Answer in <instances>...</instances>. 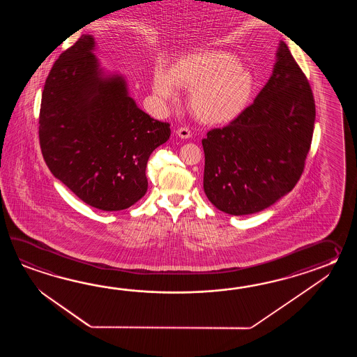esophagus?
Segmentation results:
<instances>
[{
  "mask_svg": "<svg viewBox=\"0 0 357 357\" xmlns=\"http://www.w3.org/2000/svg\"><path fill=\"white\" fill-rule=\"evenodd\" d=\"M176 134L181 137V139H189V137H191V131H190V129H188V128H180V129H177Z\"/></svg>",
  "mask_w": 357,
  "mask_h": 357,
  "instance_id": "34e87169",
  "label": "esophagus"
}]
</instances>
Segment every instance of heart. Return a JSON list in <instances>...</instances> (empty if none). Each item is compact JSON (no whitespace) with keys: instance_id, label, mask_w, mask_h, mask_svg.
<instances>
[{"instance_id":"obj_1","label":"heart","mask_w":357,"mask_h":357,"mask_svg":"<svg viewBox=\"0 0 357 357\" xmlns=\"http://www.w3.org/2000/svg\"><path fill=\"white\" fill-rule=\"evenodd\" d=\"M189 91L188 108L197 121L223 125L234 121L249 106L255 80L235 54L206 50L186 54L169 71H154L153 88L163 99H175L176 87Z\"/></svg>"}]
</instances>
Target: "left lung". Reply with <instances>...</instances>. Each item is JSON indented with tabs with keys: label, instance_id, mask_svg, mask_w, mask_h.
I'll list each match as a JSON object with an SVG mask.
<instances>
[{
	"label": "left lung",
	"instance_id": "1",
	"mask_svg": "<svg viewBox=\"0 0 357 357\" xmlns=\"http://www.w3.org/2000/svg\"><path fill=\"white\" fill-rule=\"evenodd\" d=\"M315 100L310 84L281 42L273 74L227 126L203 139L204 191L232 215L260 212L295 188L310 151Z\"/></svg>",
	"mask_w": 357,
	"mask_h": 357
}]
</instances>
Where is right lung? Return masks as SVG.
<instances>
[{
    "mask_svg": "<svg viewBox=\"0 0 357 357\" xmlns=\"http://www.w3.org/2000/svg\"><path fill=\"white\" fill-rule=\"evenodd\" d=\"M83 34L47 76L39 144L52 175L85 204L126 209L148 189L146 163L171 135L168 122L137 108L120 75L105 77Z\"/></svg>",
    "mask_w": 357,
    "mask_h": 357,
    "instance_id": "obj_1",
    "label": "right lung"
}]
</instances>
